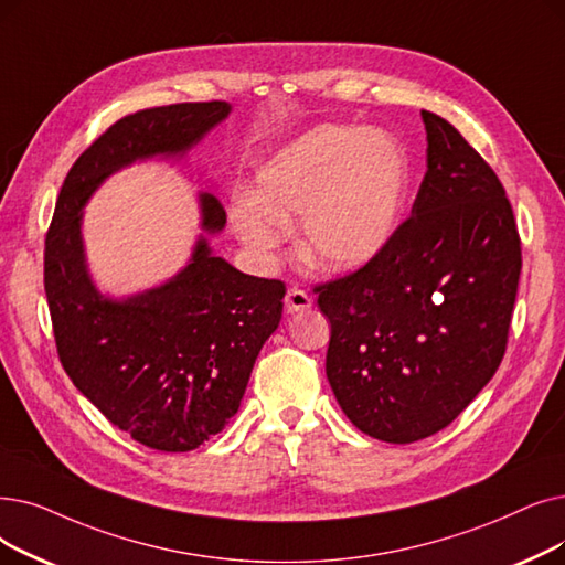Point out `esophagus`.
Returning <instances> with one entry per match:
<instances>
[{"label": "esophagus", "mask_w": 565, "mask_h": 565, "mask_svg": "<svg viewBox=\"0 0 565 565\" xmlns=\"http://www.w3.org/2000/svg\"><path fill=\"white\" fill-rule=\"evenodd\" d=\"M284 305H286V311H288V313H298V311H305V309L311 307V298L307 296V292H305L302 288L292 286V288H288V292H286Z\"/></svg>", "instance_id": "obj_1"}]
</instances>
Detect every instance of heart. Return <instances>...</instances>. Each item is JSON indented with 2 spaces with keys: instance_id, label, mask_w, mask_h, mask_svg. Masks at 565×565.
Here are the masks:
<instances>
[{
  "instance_id": "b5f03b06",
  "label": "heart",
  "mask_w": 565,
  "mask_h": 565,
  "mask_svg": "<svg viewBox=\"0 0 565 565\" xmlns=\"http://www.w3.org/2000/svg\"><path fill=\"white\" fill-rule=\"evenodd\" d=\"M408 180V157L395 136L321 125L258 166L252 193L231 207V224L244 247L269 260L302 216L305 260L326 273H355L395 237Z\"/></svg>"
}]
</instances>
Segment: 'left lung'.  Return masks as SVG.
I'll return each instance as SVG.
<instances>
[{
	"instance_id": "1",
	"label": "left lung",
	"mask_w": 565,
	"mask_h": 565,
	"mask_svg": "<svg viewBox=\"0 0 565 565\" xmlns=\"http://www.w3.org/2000/svg\"><path fill=\"white\" fill-rule=\"evenodd\" d=\"M427 173L387 249L318 286L326 374L347 418L385 444L448 427L499 370L522 269L494 170L429 110Z\"/></svg>"
}]
</instances>
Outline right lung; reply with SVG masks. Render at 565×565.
<instances>
[{
    "label": "right lung",
    "mask_w": 565,
    "mask_h": 565,
    "mask_svg": "<svg viewBox=\"0 0 565 565\" xmlns=\"http://www.w3.org/2000/svg\"><path fill=\"white\" fill-rule=\"evenodd\" d=\"M231 110L226 102L178 104L115 121L68 170L45 237V298L64 372L115 427L161 452L195 450L228 425L279 328L286 286L244 275L212 252L226 212L201 191V233L186 265L115 298L89 273L85 205L121 168L184 161Z\"/></svg>",
    "instance_id": "right-lung-1"
}]
</instances>
